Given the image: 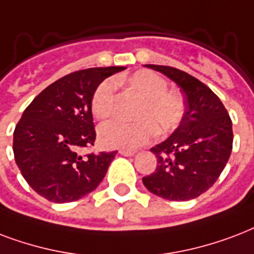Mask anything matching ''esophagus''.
Segmentation results:
<instances>
[{
	"instance_id": "34e87169",
	"label": "esophagus",
	"mask_w": 254,
	"mask_h": 254,
	"mask_svg": "<svg viewBox=\"0 0 254 254\" xmlns=\"http://www.w3.org/2000/svg\"><path fill=\"white\" fill-rule=\"evenodd\" d=\"M119 154L123 155V156H132V155L136 154V151H133V149H119Z\"/></svg>"
}]
</instances>
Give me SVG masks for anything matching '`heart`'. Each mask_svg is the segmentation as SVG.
I'll return each instance as SVG.
<instances>
[{
  "label": "heart",
  "mask_w": 254,
  "mask_h": 254,
  "mask_svg": "<svg viewBox=\"0 0 254 254\" xmlns=\"http://www.w3.org/2000/svg\"><path fill=\"white\" fill-rule=\"evenodd\" d=\"M129 86L144 98L136 113L137 121L113 119L98 129L102 144L114 148L132 149L145 144L156 132H174L186 117L187 105L183 94L168 90V82L149 70H139L128 76ZM117 83L113 79L102 80L91 98L92 114L98 119L109 118L114 111Z\"/></svg>",
  "instance_id": "1"
}]
</instances>
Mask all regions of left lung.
Here are the masks:
<instances>
[{
  "instance_id": "left-lung-1",
  "label": "left lung",
  "mask_w": 254,
  "mask_h": 254,
  "mask_svg": "<svg viewBox=\"0 0 254 254\" xmlns=\"http://www.w3.org/2000/svg\"><path fill=\"white\" fill-rule=\"evenodd\" d=\"M145 66L182 87L187 111L175 132L151 148L158 166L143 184L156 196L187 201L209 190L227 166L233 144L231 117L219 96L194 76L171 66Z\"/></svg>"
}]
</instances>
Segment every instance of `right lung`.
<instances>
[{
  "instance_id": "1",
  "label": "right lung",
  "mask_w": 254,
  "mask_h": 254,
  "mask_svg": "<svg viewBox=\"0 0 254 254\" xmlns=\"http://www.w3.org/2000/svg\"><path fill=\"white\" fill-rule=\"evenodd\" d=\"M125 68L91 67L67 74L39 92L23 111L13 137L15 163L27 184L49 201L79 200L105 178L117 151H80L95 143L92 94L102 80Z\"/></svg>"
}]
</instances>
